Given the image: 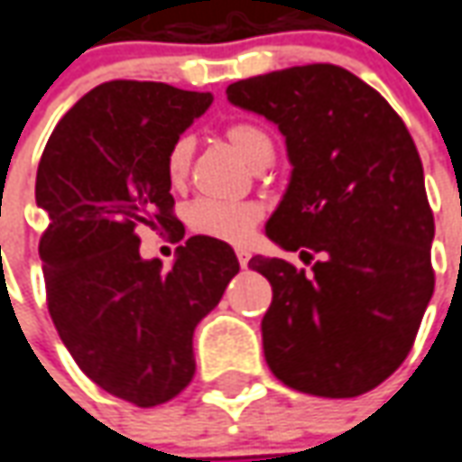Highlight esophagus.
I'll use <instances>...</instances> for the list:
<instances>
[{
    "label": "esophagus",
    "instance_id": "esophagus-1",
    "mask_svg": "<svg viewBox=\"0 0 462 462\" xmlns=\"http://www.w3.org/2000/svg\"><path fill=\"white\" fill-rule=\"evenodd\" d=\"M236 258H238V263H241V268H246L248 261H251V254H248L246 248H238Z\"/></svg>",
    "mask_w": 462,
    "mask_h": 462
}]
</instances>
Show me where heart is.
<instances>
[{"label":"heart","mask_w":462,"mask_h":462,"mask_svg":"<svg viewBox=\"0 0 462 462\" xmlns=\"http://www.w3.org/2000/svg\"><path fill=\"white\" fill-rule=\"evenodd\" d=\"M226 139L234 143V149L256 169L261 163L273 159V142L256 124H248V121L231 124V126H226ZM191 152H194V146H191L189 136H179L169 146L163 166H166V179L173 186H181L186 181L189 166H191ZM261 216H263V208L254 201L196 199L186 206V224L194 234L226 241V244H244L258 226Z\"/></svg>","instance_id":"b5f03b06"}]
</instances>
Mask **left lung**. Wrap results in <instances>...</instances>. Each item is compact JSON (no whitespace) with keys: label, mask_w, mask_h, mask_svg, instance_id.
<instances>
[{"label":"left lung","mask_w":462,"mask_h":462,"mask_svg":"<svg viewBox=\"0 0 462 462\" xmlns=\"http://www.w3.org/2000/svg\"><path fill=\"white\" fill-rule=\"evenodd\" d=\"M228 101L286 136L291 184L266 236L300 258L254 256L273 300L261 320L278 381L356 398L405 361L433 296L435 221L411 134L378 91L336 64L291 67L231 84Z\"/></svg>","instance_id":"8db88e82"}]
</instances>
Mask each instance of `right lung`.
<instances>
[{
    "mask_svg": "<svg viewBox=\"0 0 462 462\" xmlns=\"http://www.w3.org/2000/svg\"><path fill=\"white\" fill-rule=\"evenodd\" d=\"M211 101L162 81H104L61 116L37 169L49 316L81 371L139 408L191 383L196 323L238 273L226 241L191 236L162 268L143 261L136 236L159 224L184 238L163 162Z\"/></svg>",
    "mask_w": 462,
    "mask_h": 462,
    "instance_id": "add662e5",
    "label": "right lung"
}]
</instances>
